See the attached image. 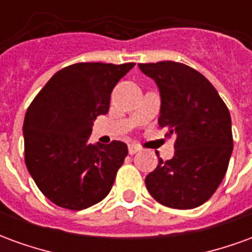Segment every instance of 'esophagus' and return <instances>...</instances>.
Instances as JSON below:
<instances>
[{
    "label": "esophagus",
    "mask_w": 252,
    "mask_h": 252,
    "mask_svg": "<svg viewBox=\"0 0 252 252\" xmlns=\"http://www.w3.org/2000/svg\"><path fill=\"white\" fill-rule=\"evenodd\" d=\"M137 151H139V147H137V146H135V144H129V146H128V153L131 154V155L136 154Z\"/></svg>",
    "instance_id": "1"
}]
</instances>
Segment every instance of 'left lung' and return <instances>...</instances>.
<instances>
[{"label": "left lung", "instance_id": "left-lung-1", "mask_svg": "<svg viewBox=\"0 0 252 252\" xmlns=\"http://www.w3.org/2000/svg\"><path fill=\"white\" fill-rule=\"evenodd\" d=\"M160 94L158 124L175 135L174 157L146 177L150 194L174 209H193L211 198L227 173L233 140L227 105L208 79L177 62L140 63Z\"/></svg>", "mask_w": 252, "mask_h": 252}]
</instances>
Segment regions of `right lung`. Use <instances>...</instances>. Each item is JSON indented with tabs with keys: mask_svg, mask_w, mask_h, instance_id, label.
<instances>
[{
	"mask_svg": "<svg viewBox=\"0 0 252 252\" xmlns=\"http://www.w3.org/2000/svg\"><path fill=\"white\" fill-rule=\"evenodd\" d=\"M135 63H75L55 72L27 110L25 164L37 188L58 206L81 211L104 200L128 147L113 140L92 144L97 116Z\"/></svg>",
	"mask_w": 252,
	"mask_h": 252,
	"instance_id": "obj_1",
	"label": "right lung"
}]
</instances>
